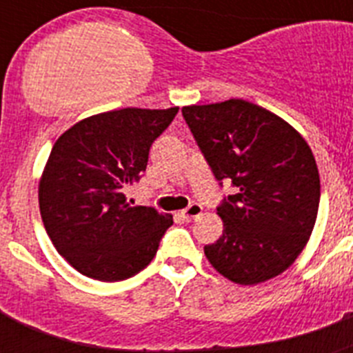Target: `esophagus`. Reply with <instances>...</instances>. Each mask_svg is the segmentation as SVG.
I'll use <instances>...</instances> for the list:
<instances>
[{
    "mask_svg": "<svg viewBox=\"0 0 353 353\" xmlns=\"http://www.w3.org/2000/svg\"><path fill=\"white\" fill-rule=\"evenodd\" d=\"M201 212H203L201 205L192 203L191 207H187L185 210H182V217L185 221H192V219H196V217H199V215H201Z\"/></svg>",
    "mask_w": 353,
    "mask_h": 353,
    "instance_id": "34e87169",
    "label": "esophagus"
}]
</instances>
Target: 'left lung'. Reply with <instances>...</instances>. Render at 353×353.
Wrapping results in <instances>:
<instances>
[{
	"label": "left lung",
	"mask_w": 353,
	"mask_h": 353,
	"mask_svg": "<svg viewBox=\"0 0 353 353\" xmlns=\"http://www.w3.org/2000/svg\"><path fill=\"white\" fill-rule=\"evenodd\" d=\"M182 114L215 179L239 189L217 208L223 235L205 256L236 285L285 272L305 248L320 205L314 155L288 121L244 99L185 105Z\"/></svg>",
	"instance_id": "1"
}]
</instances>
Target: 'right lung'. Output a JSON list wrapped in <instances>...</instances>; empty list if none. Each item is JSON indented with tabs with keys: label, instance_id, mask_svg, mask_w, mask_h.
Wrapping results in <instances>:
<instances>
[{
	"label": "right lung",
	"instance_id": "obj_1",
	"mask_svg": "<svg viewBox=\"0 0 353 353\" xmlns=\"http://www.w3.org/2000/svg\"><path fill=\"white\" fill-rule=\"evenodd\" d=\"M179 108H125L77 121L56 139L39 182L43 226L83 276L121 281L154 260L173 215L132 207L125 191Z\"/></svg>",
	"mask_w": 353,
	"mask_h": 353
}]
</instances>
